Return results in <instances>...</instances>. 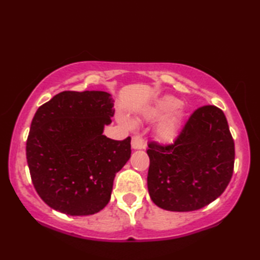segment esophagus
I'll list each match as a JSON object with an SVG mask.
<instances>
[{"label": "esophagus", "instance_id": "1", "mask_svg": "<svg viewBox=\"0 0 260 260\" xmlns=\"http://www.w3.org/2000/svg\"><path fill=\"white\" fill-rule=\"evenodd\" d=\"M132 148H133V150H144L145 143L142 140V137L134 136L133 139H132Z\"/></svg>", "mask_w": 260, "mask_h": 260}]
</instances>
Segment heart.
Segmentation results:
<instances>
[{
    "instance_id": "1",
    "label": "heart",
    "mask_w": 260,
    "mask_h": 260,
    "mask_svg": "<svg viewBox=\"0 0 260 260\" xmlns=\"http://www.w3.org/2000/svg\"><path fill=\"white\" fill-rule=\"evenodd\" d=\"M184 108L181 105L180 99L174 96H162L154 101L151 105L143 110L142 117L135 118L134 123L146 120L150 123L157 124L155 126V136L159 142L169 143L176 139L184 120ZM118 119L121 123L131 126V120L124 114L118 115Z\"/></svg>"
}]
</instances>
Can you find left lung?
I'll list each match as a JSON object with an SVG mask.
<instances>
[{
  "mask_svg": "<svg viewBox=\"0 0 260 260\" xmlns=\"http://www.w3.org/2000/svg\"><path fill=\"white\" fill-rule=\"evenodd\" d=\"M147 189L168 211H194L222 194L234 172L235 144L221 109L203 106L173 144H148Z\"/></svg>",
  "mask_w": 260,
  "mask_h": 260,
  "instance_id": "1",
  "label": "left lung"
}]
</instances>
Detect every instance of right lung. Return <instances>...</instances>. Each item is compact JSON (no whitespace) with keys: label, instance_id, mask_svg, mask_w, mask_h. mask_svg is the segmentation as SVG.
Here are the masks:
<instances>
[{"label":"right lung","instance_id":"right-lung-1","mask_svg":"<svg viewBox=\"0 0 260 260\" xmlns=\"http://www.w3.org/2000/svg\"><path fill=\"white\" fill-rule=\"evenodd\" d=\"M106 91H62L39 107L26 141L32 183L49 207L69 215L101 211L116 173L131 157V137L103 135L114 116Z\"/></svg>","mask_w":260,"mask_h":260}]
</instances>
